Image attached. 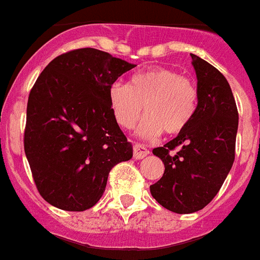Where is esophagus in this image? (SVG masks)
Here are the masks:
<instances>
[{"mask_svg": "<svg viewBox=\"0 0 260 260\" xmlns=\"http://www.w3.org/2000/svg\"><path fill=\"white\" fill-rule=\"evenodd\" d=\"M149 154V150L147 149L145 145L143 144H135L134 147V157L135 158H144L145 156Z\"/></svg>", "mask_w": 260, "mask_h": 260, "instance_id": "esophagus-1", "label": "esophagus"}]
</instances>
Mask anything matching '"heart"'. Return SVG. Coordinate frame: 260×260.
Wrapping results in <instances>:
<instances>
[{"instance_id": "heart-1", "label": "heart", "mask_w": 260, "mask_h": 260, "mask_svg": "<svg viewBox=\"0 0 260 260\" xmlns=\"http://www.w3.org/2000/svg\"><path fill=\"white\" fill-rule=\"evenodd\" d=\"M108 98L113 116L124 128H132L145 111L147 116L137 129L145 139L158 136L162 131L169 135L184 131L198 104L191 80L165 67L135 74L129 84L113 83Z\"/></svg>"}]
</instances>
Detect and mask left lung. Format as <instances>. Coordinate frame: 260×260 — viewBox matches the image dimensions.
<instances>
[{"instance_id":"1","label":"left lung","mask_w":260,"mask_h":260,"mask_svg":"<svg viewBox=\"0 0 260 260\" xmlns=\"http://www.w3.org/2000/svg\"><path fill=\"white\" fill-rule=\"evenodd\" d=\"M190 55L197 75V111L176 139L153 149L165 172L150 185L154 200L177 214L196 213L217 196L234 162L238 131L237 104L226 78ZM176 147L179 152L172 154Z\"/></svg>"}]
</instances>
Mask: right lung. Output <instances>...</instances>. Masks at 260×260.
I'll list each match as a JSON object with an SVG mask.
<instances>
[{
	"instance_id": "obj_1",
	"label": "right lung",
	"mask_w": 260,
	"mask_h": 260,
	"mask_svg": "<svg viewBox=\"0 0 260 260\" xmlns=\"http://www.w3.org/2000/svg\"><path fill=\"white\" fill-rule=\"evenodd\" d=\"M136 64L96 49L56 56L30 91L25 153L39 194L67 211L98 204L108 174L134 156L117 125L110 88Z\"/></svg>"
}]
</instances>
